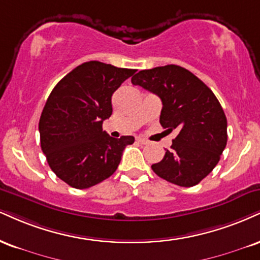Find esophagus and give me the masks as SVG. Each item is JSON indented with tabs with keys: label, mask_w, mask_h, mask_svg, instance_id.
<instances>
[{
	"label": "esophagus",
	"mask_w": 260,
	"mask_h": 260,
	"mask_svg": "<svg viewBox=\"0 0 260 260\" xmlns=\"http://www.w3.org/2000/svg\"><path fill=\"white\" fill-rule=\"evenodd\" d=\"M136 140H137V142H138V143L143 144V145H146V144H149L148 140H146V139H144V138H140V137H137Z\"/></svg>",
	"instance_id": "esophagus-1"
}]
</instances>
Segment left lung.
Returning a JSON list of instances; mask_svg holds the SVG:
<instances>
[{"label":"left lung","mask_w":260,"mask_h":260,"mask_svg":"<svg viewBox=\"0 0 260 260\" xmlns=\"http://www.w3.org/2000/svg\"><path fill=\"white\" fill-rule=\"evenodd\" d=\"M132 83L160 96L161 126L178 131L152 171L176 185L199 184L219 162L228 142L226 117L217 96L192 73L173 64L139 71Z\"/></svg>","instance_id":"obj_1"}]
</instances>
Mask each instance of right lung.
I'll list each match as a JSON object with an SVG mask.
<instances>
[{
	"label": "right lung",
	"mask_w": 260,
	"mask_h": 260,
	"mask_svg": "<svg viewBox=\"0 0 260 260\" xmlns=\"http://www.w3.org/2000/svg\"><path fill=\"white\" fill-rule=\"evenodd\" d=\"M134 69L96 60L75 68L57 83L40 117L41 149L59 179L87 189L115 173L134 137L112 138L103 131L111 116V96Z\"/></svg>",
	"instance_id": "add662e5"
}]
</instances>
